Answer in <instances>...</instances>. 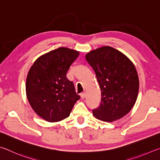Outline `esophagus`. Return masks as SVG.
I'll return each mask as SVG.
<instances>
[{"label": "esophagus", "mask_w": 160, "mask_h": 160, "mask_svg": "<svg viewBox=\"0 0 160 160\" xmlns=\"http://www.w3.org/2000/svg\"><path fill=\"white\" fill-rule=\"evenodd\" d=\"M86 96V94L85 92H84V93H81V98H85Z\"/></svg>", "instance_id": "1"}]
</instances>
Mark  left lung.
Returning a JSON list of instances; mask_svg holds the SVG:
<instances>
[{"label": "left lung", "instance_id": "left-lung-1", "mask_svg": "<svg viewBox=\"0 0 160 160\" xmlns=\"http://www.w3.org/2000/svg\"><path fill=\"white\" fill-rule=\"evenodd\" d=\"M86 60L96 73L101 91V101L93 110V115L108 122L125 116L135 104L139 89L132 62L110 46L92 50L86 54Z\"/></svg>", "mask_w": 160, "mask_h": 160}]
</instances>
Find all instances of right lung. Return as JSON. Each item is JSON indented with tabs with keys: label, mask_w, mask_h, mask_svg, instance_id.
Listing matches in <instances>:
<instances>
[{
	"label": "right lung",
	"mask_w": 160,
	"mask_h": 160,
	"mask_svg": "<svg viewBox=\"0 0 160 160\" xmlns=\"http://www.w3.org/2000/svg\"><path fill=\"white\" fill-rule=\"evenodd\" d=\"M78 55L76 50L59 48L38 58L29 69L26 82L28 100L35 112L47 122L68 117L80 99L74 83L67 78Z\"/></svg>",
	"instance_id": "right-lung-1"
}]
</instances>
